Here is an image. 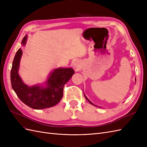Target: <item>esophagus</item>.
<instances>
[{
  "label": "esophagus",
  "instance_id": "obj_1",
  "mask_svg": "<svg viewBox=\"0 0 147 147\" xmlns=\"http://www.w3.org/2000/svg\"><path fill=\"white\" fill-rule=\"evenodd\" d=\"M73 65H74V67L75 68L76 70H78L80 69V65L79 63H77V62H75V63L73 64Z\"/></svg>",
  "mask_w": 147,
  "mask_h": 147
}]
</instances>
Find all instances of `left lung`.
I'll return each mask as SVG.
<instances>
[{"instance_id":"obj_1","label":"left lung","mask_w":147,"mask_h":147,"mask_svg":"<svg viewBox=\"0 0 147 147\" xmlns=\"http://www.w3.org/2000/svg\"><path fill=\"white\" fill-rule=\"evenodd\" d=\"M84 97H85V98H86V100H88V102H90V104H92V105H94V106H96V107H97V105H94V104H92V102H91V101H90V100H89V99H88V98H87V97H86V96H85V95H84Z\"/></svg>"}]
</instances>
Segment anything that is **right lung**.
<instances>
[{
	"mask_svg": "<svg viewBox=\"0 0 147 147\" xmlns=\"http://www.w3.org/2000/svg\"><path fill=\"white\" fill-rule=\"evenodd\" d=\"M25 36L21 44L25 45L27 40ZM22 50L17 51L11 69V83L13 90L24 104L34 109H43L55 106L63 96V88L74 74L72 68L55 69L48 77L45 86L34 85L29 86L22 81L18 70Z\"/></svg>",
	"mask_w": 147,
	"mask_h": 147,
	"instance_id": "1",
	"label": "right lung"
}]
</instances>
